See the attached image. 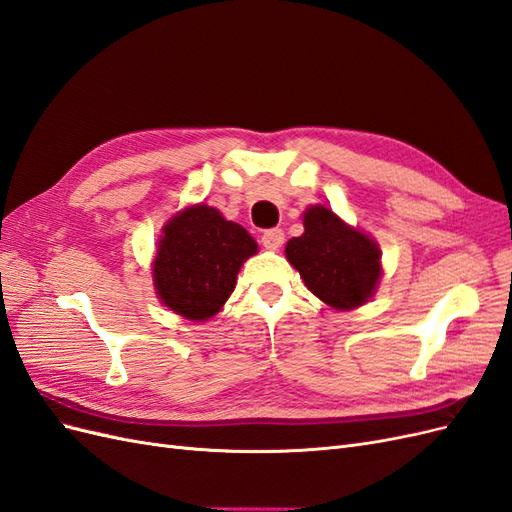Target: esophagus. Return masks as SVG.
<instances>
[{"mask_svg":"<svg viewBox=\"0 0 512 512\" xmlns=\"http://www.w3.org/2000/svg\"><path fill=\"white\" fill-rule=\"evenodd\" d=\"M260 241H262V245H265V250H271V252L280 250L282 243H284V230H282V228L265 230V232H262Z\"/></svg>","mask_w":512,"mask_h":512,"instance_id":"34e87169","label":"esophagus"}]
</instances>
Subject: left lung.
Listing matches in <instances>:
<instances>
[{
  "mask_svg": "<svg viewBox=\"0 0 512 512\" xmlns=\"http://www.w3.org/2000/svg\"><path fill=\"white\" fill-rule=\"evenodd\" d=\"M303 226V235L286 243V258L305 286L335 309L363 305L382 273L376 241L322 205L305 211Z\"/></svg>",
  "mask_w": 512,
  "mask_h": 512,
  "instance_id": "obj_1",
  "label": "left lung"
}]
</instances>
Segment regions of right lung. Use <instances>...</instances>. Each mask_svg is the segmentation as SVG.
<instances>
[{"label": "right lung", "mask_w": 512, "mask_h": 512, "mask_svg": "<svg viewBox=\"0 0 512 512\" xmlns=\"http://www.w3.org/2000/svg\"><path fill=\"white\" fill-rule=\"evenodd\" d=\"M258 252L243 226L207 205L183 209L164 226L153 282L166 307L188 320L215 316L235 290L243 262Z\"/></svg>", "instance_id": "add662e5"}]
</instances>
